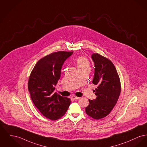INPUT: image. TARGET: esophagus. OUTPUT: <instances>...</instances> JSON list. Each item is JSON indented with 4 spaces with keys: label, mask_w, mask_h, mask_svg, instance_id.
Masks as SVG:
<instances>
[{
    "label": "esophagus",
    "mask_w": 147,
    "mask_h": 147,
    "mask_svg": "<svg viewBox=\"0 0 147 147\" xmlns=\"http://www.w3.org/2000/svg\"><path fill=\"white\" fill-rule=\"evenodd\" d=\"M71 98L73 99H78L80 98L79 97H77V96H75V95H72Z\"/></svg>",
    "instance_id": "obj_1"
}]
</instances>
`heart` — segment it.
Masks as SVG:
<instances>
[{
  "label": "heart",
  "instance_id": "b5f03b06",
  "mask_svg": "<svg viewBox=\"0 0 147 147\" xmlns=\"http://www.w3.org/2000/svg\"><path fill=\"white\" fill-rule=\"evenodd\" d=\"M76 64L78 70L89 68V61L86 57L80 56L76 59Z\"/></svg>",
  "mask_w": 147,
  "mask_h": 147
}]
</instances>
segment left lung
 Here are the masks:
<instances>
[{
	"label": "left lung",
	"mask_w": 147,
	"mask_h": 147,
	"mask_svg": "<svg viewBox=\"0 0 147 147\" xmlns=\"http://www.w3.org/2000/svg\"><path fill=\"white\" fill-rule=\"evenodd\" d=\"M92 59L94 63L92 83L97 86L94 90L96 98L89 99L86 112L92 118L99 119L108 115L117 103L121 93V82L111 61L98 53H93Z\"/></svg>",
	"instance_id": "1"
}]
</instances>
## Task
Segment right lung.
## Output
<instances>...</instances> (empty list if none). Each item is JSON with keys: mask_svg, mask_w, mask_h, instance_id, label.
Returning a JSON list of instances; mask_svg holds the SVG:
<instances>
[{"mask_svg": "<svg viewBox=\"0 0 147 147\" xmlns=\"http://www.w3.org/2000/svg\"><path fill=\"white\" fill-rule=\"evenodd\" d=\"M73 52H55L40 59L35 64L28 81L31 99L46 118L57 120L63 116L70 104V99L54 93L61 78L64 61Z\"/></svg>", "mask_w": 147, "mask_h": 147, "instance_id": "obj_1", "label": "right lung"}]
</instances>
